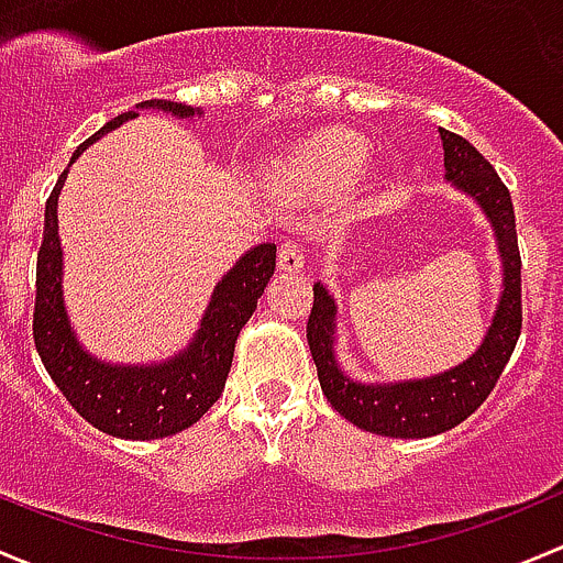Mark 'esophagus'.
Instances as JSON below:
<instances>
[{"label": "esophagus", "instance_id": "obj_1", "mask_svg": "<svg viewBox=\"0 0 563 563\" xmlns=\"http://www.w3.org/2000/svg\"><path fill=\"white\" fill-rule=\"evenodd\" d=\"M303 246L295 241H287L279 246V271L282 274H298L303 268Z\"/></svg>", "mask_w": 563, "mask_h": 563}]
</instances>
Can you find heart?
<instances>
[{
    "label": "heart",
    "mask_w": 563,
    "mask_h": 563,
    "mask_svg": "<svg viewBox=\"0 0 563 563\" xmlns=\"http://www.w3.org/2000/svg\"><path fill=\"white\" fill-rule=\"evenodd\" d=\"M368 162V143L352 132L330 130L317 135L289 159L295 176L314 184H335L357 176Z\"/></svg>",
    "instance_id": "b5f03b06"
}]
</instances>
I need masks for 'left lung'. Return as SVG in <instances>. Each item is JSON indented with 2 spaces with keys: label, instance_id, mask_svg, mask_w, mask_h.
I'll use <instances>...</instances> for the list:
<instances>
[{
  "label": "left lung",
  "instance_id": "left-lung-1",
  "mask_svg": "<svg viewBox=\"0 0 563 563\" xmlns=\"http://www.w3.org/2000/svg\"><path fill=\"white\" fill-rule=\"evenodd\" d=\"M444 146V170L455 189L472 197L488 217L496 233L498 257H501L504 279L494 322L485 333L483 344L468 361L457 363L444 374L426 379L374 382L350 379L335 361V300L320 282L314 284V306H311L306 339L311 357L317 363L322 393L333 409L352 426L363 431L393 439H426L461 426L479 404L490 396L504 366L518 344L523 306H520V252L515 233V211L509 189L496 176L494 165L485 159L466 137L450 130H439Z\"/></svg>",
  "mask_w": 563,
  "mask_h": 563
}]
</instances>
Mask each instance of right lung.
<instances>
[{"label":"right lung","instance_id":"right-lung-1","mask_svg":"<svg viewBox=\"0 0 563 563\" xmlns=\"http://www.w3.org/2000/svg\"><path fill=\"white\" fill-rule=\"evenodd\" d=\"M137 108H156L178 119H192L200 110L170 100H146ZM137 110L115 115L100 132L89 137L69 165L95 141L124 121L135 119ZM67 170L56 181L45 202V230L37 254V298H34V346L45 371L73 409L100 428L108 437L119 439H162L195 426L213 404L219 401L233 366L235 341L243 324L257 309L263 289L276 271V243H260L228 271L217 284L200 320L192 344L176 357L152 366H113L97 361L75 339L69 328L65 298H62V246H59V202Z\"/></svg>","mask_w":563,"mask_h":563}]
</instances>
